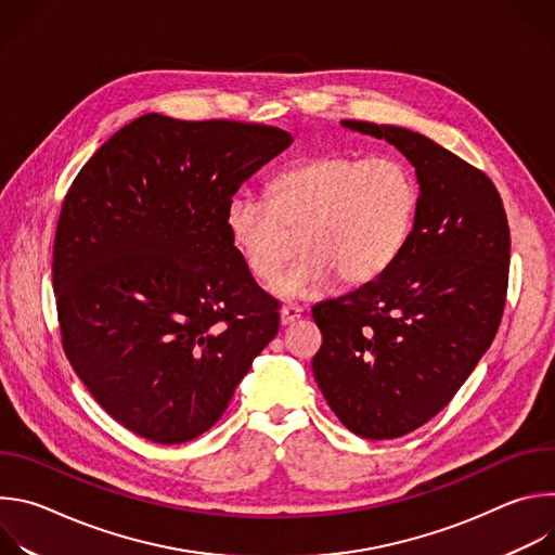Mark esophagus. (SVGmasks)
<instances>
[{
	"label": "esophagus",
	"instance_id": "1",
	"mask_svg": "<svg viewBox=\"0 0 555 555\" xmlns=\"http://www.w3.org/2000/svg\"><path fill=\"white\" fill-rule=\"evenodd\" d=\"M302 315V307L300 305H285L281 309V325H289L294 321H298Z\"/></svg>",
	"mask_w": 555,
	"mask_h": 555
}]
</instances>
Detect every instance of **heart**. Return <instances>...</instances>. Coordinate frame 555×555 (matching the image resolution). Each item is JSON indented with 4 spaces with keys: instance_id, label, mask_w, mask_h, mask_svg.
<instances>
[{
    "instance_id": "b5f03b06",
    "label": "heart",
    "mask_w": 555,
    "mask_h": 555,
    "mask_svg": "<svg viewBox=\"0 0 555 555\" xmlns=\"http://www.w3.org/2000/svg\"><path fill=\"white\" fill-rule=\"evenodd\" d=\"M417 184L392 155L323 153L274 178L268 199L236 193L225 206L230 246L248 272L270 283L300 236L302 259L279 281L283 296L323 292L340 274L349 285L379 279L411 234Z\"/></svg>"
}]
</instances>
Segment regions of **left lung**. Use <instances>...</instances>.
Segmentation results:
<instances>
[{"instance_id":"8db88e82","label":"left lung","mask_w":555,"mask_h":555,"mask_svg":"<svg viewBox=\"0 0 555 555\" xmlns=\"http://www.w3.org/2000/svg\"><path fill=\"white\" fill-rule=\"evenodd\" d=\"M415 167L420 197L402 255L375 281L323 300L311 360L330 409L364 439L413 433L450 404L492 345L509 281V225L494 182L430 138L343 120Z\"/></svg>"}]
</instances>
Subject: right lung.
Here are the masks:
<instances>
[{"instance_id":"obj_1","label":"right lung","mask_w":555,"mask_h":555,"mask_svg":"<svg viewBox=\"0 0 555 555\" xmlns=\"http://www.w3.org/2000/svg\"><path fill=\"white\" fill-rule=\"evenodd\" d=\"M289 144L270 125L146 114L74 178L52 253L61 345L127 430L165 446L199 437L276 336L281 302L223 217Z\"/></svg>"}]
</instances>
